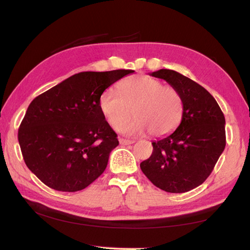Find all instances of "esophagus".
Listing matches in <instances>:
<instances>
[{
	"mask_svg": "<svg viewBox=\"0 0 250 250\" xmlns=\"http://www.w3.org/2000/svg\"><path fill=\"white\" fill-rule=\"evenodd\" d=\"M119 143L121 145H130V144H133V141H130V140H125V139H119Z\"/></svg>",
	"mask_w": 250,
	"mask_h": 250,
	"instance_id": "obj_1",
	"label": "esophagus"
}]
</instances>
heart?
<instances>
[{
  "mask_svg": "<svg viewBox=\"0 0 250 250\" xmlns=\"http://www.w3.org/2000/svg\"><path fill=\"white\" fill-rule=\"evenodd\" d=\"M100 95L99 107L111 128L128 135L149 132L161 137L172 133L184 117V100L177 89L148 75L131 76ZM134 110L136 119L125 122ZM126 125H125L124 124Z\"/></svg>",
  "mask_w": 250,
  "mask_h": 250,
  "instance_id": "b5f03b06",
  "label": "heart"
}]
</instances>
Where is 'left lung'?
Masks as SVG:
<instances>
[{
	"instance_id": "left-lung-1",
	"label": "left lung",
	"mask_w": 250,
	"mask_h": 250,
	"mask_svg": "<svg viewBox=\"0 0 250 250\" xmlns=\"http://www.w3.org/2000/svg\"><path fill=\"white\" fill-rule=\"evenodd\" d=\"M150 75L178 90L184 117L171 135L151 143V156L140 167L156 187L187 192L205 182L225 149V116L213 95L192 79L164 68Z\"/></svg>"
}]
</instances>
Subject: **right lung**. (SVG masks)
<instances>
[{
  "label": "right lung",
  "instance_id": "right-lung-1",
  "mask_svg": "<svg viewBox=\"0 0 250 250\" xmlns=\"http://www.w3.org/2000/svg\"><path fill=\"white\" fill-rule=\"evenodd\" d=\"M133 72H82L32 101L18 141L26 167L42 183L75 192L105 171L119 142L101 113L100 95Z\"/></svg>",
  "mask_w": 250,
  "mask_h": 250
}]
</instances>
